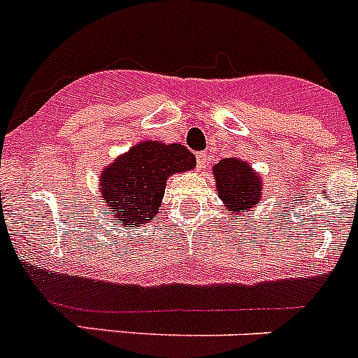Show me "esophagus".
I'll use <instances>...</instances> for the list:
<instances>
[{
    "instance_id": "esophagus-1",
    "label": "esophagus",
    "mask_w": 358,
    "mask_h": 358,
    "mask_svg": "<svg viewBox=\"0 0 358 358\" xmlns=\"http://www.w3.org/2000/svg\"><path fill=\"white\" fill-rule=\"evenodd\" d=\"M208 162H209L208 154H206V152H199V154H196V169L204 170L206 166H208Z\"/></svg>"
}]
</instances>
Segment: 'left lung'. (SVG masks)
Here are the masks:
<instances>
[{
	"instance_id": "left-lung-1",
	"label": "left lung",
	"mask_w": 358,
	"mask_h": 358,
	"mask_svg": "<svg viewBox=\"0 0 358 358\" xmlns=\"http://www.w3.org/2000/svg\"><path fill=\"white\" fill-rule=\"evenodd\" d=\"M220 201L231 215L243 216L259 204L262 196V179L250 163L238 156L224 157L211 169Z\"/></svg>"
}]
</instances>
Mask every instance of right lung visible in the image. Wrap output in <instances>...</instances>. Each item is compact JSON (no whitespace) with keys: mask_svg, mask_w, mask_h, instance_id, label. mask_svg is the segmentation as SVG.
<instances>
[{"mask_svg":"<svg viewBox=\"0 0 358 358\" xmlns=\"http://www.w3.org/2000/svg\"><path fill=\"white\" fill-rule=\"evenodd\" d=\"M195 165V156L181 143L138 142L101 170L103 213L127 229L150 224L162 209L169 177Z\"/></svg>","mask_w":358,"mask_h":358,"instance_id":"add662e5","label":"right lung"}]
</instances>
